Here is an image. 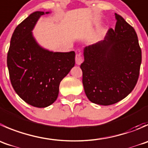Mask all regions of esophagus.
Wrapping results in <instances>:
<instances>
[{"label":"esophagus","mask_w":148,"mask_h":148,"mask_svg":"<svg viewBox=\"0 0 148 148\" xmlns=\"http://www.w3.org/2000/svg\"><path fill=\"white\" fill-rule=\"evenodd\" d=\"M75 61H76V64H77V65H80V64L83 62V58H82V56L81 54L78 53L76 55Z\"/></svg>","instance_id":"obj_1"}]
</instances>
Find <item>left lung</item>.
Here are the masks:
<instances>
[{
    "instance_id": "left-lung-1",
    "label": "left lung",
    "mask_w": 148,
    "mask_h": 148,
    "mask_svg": "<svg viewBox=\"0 0 148 148\" xmlns=\"http://www.w3.org/2000/svg\"><path fill=\"white\" fill-rule=\"evenodd\" d=\"M115 17V29H110L103 40L84 48L80 66L87 98L102 106L116 103L132 91L142 62L135 30L122 16Z\"/></svg>"
}]
</instances>
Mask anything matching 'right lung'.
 <instances>
[{"label": "right lung", "instance_id": "obj_1", "mask_svg": "<svg viewBox=\"0 0 148 148\" xmlns=\"http://www.w3.org/2000/svg\"><path fill=\"white\" fill-rule=\"evenodd\" d=\"M49 13L35 11L17 26L7 56L13 88L24 101L37 108L48 107L56 100L60 82L75 64L74 51H50L34 38L38 19Z\"/></svg>", "mask_w": 148, "mask_h": 148}]
</instances>
